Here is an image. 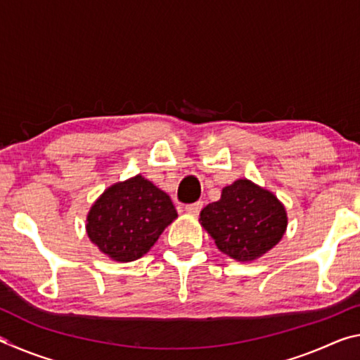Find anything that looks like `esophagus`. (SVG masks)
Wrapping results in <instances>:
<instances>
[{
  "instance_id": "34e87169",
  "label": "esophagus",
  "mask_w": 360,
  "mask_h": 360,
  "mask_svg": "<svg viewBox=\"0 0 360 360\" xmlns=\"http://www.w3.org/2000/svg\"><path fill=\"white\" fill-rule=\"evenodd\" d=\"M203 208V203L202 202H197V203H191L186 206V211L191 212V214H198L200 211Z\"/></svg>"
}]
</instances>
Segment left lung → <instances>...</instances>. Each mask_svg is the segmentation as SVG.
Instances as JSON below:
<instances>
[{
  "label": "left lung",
  "instance_id": "left-lung-1",
  "mask_svg": "<svg viewBox=\"0 0 360 360\" xmlns=\"http://www.w3.org/2000/svg\"><path fill=\"white\" fill-rule=\"evenodd\" d=\"M200 222L224 254L248 262L278 245L288 227V214L271 192L238 179L224 188L219 202L205 206Z\"/></svg>",
  "mask_w": 360,
  "mask_h": 360
}]
</instances>
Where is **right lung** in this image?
<instances>
[{
    "instance_id": "add662e5",
    "label": "right lung",
    "mask_w": 360,
    "mask_h": 360,
    "mask_svg": "<svg viewBox=\"0 0 360 360\" xmlns=\"http://www.w3.org/2000/svg\"><path fill=\"white\" fill-rule=\"evenodd\" d=\"M176 217L172 198L138 174L106 188L96 200L87 216V235L111 259L133 262Z\"/></svg>"
}]
</instances>
